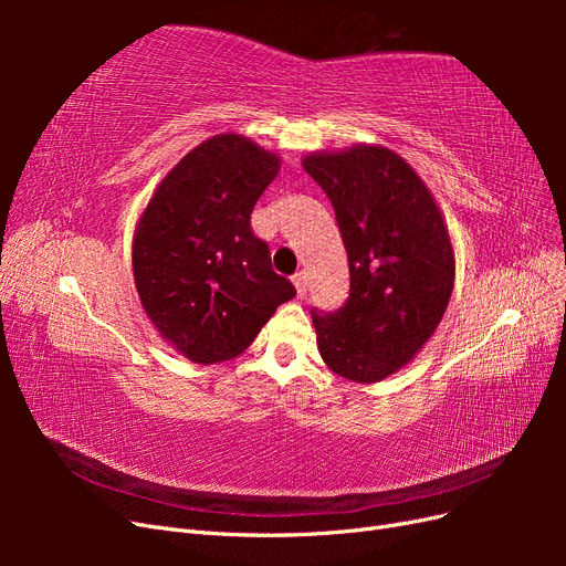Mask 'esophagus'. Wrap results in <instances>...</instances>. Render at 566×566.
I'll list each match as a JSON object with an SVG mask.
<instances>
[{"label":"esophagus","instance_id":"esophagus-1","mask_svg":"<svg viewBox=\"0 0 566 566\" xmlns=\"http://www.w3.org/2000/svg\"><path fill=\"white\" fill-rule=\"evenodd\" d=\"M293 283H295V287H297V295L304 297V295H306V273H304V271H297L295 276H293Z\"/></svg>","mask_w":566,"mask_h":566}]
</instances>
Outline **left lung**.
<instances>
[{
    "label": "left lung",
    "mask_w": 566,
    "mask_h": 566,
    "mask_svg": "<svg viewBox=\"0 0 566 566\" xmlns=\"http://www.w3.org/2000/svg\"><path fill=\"white\" fill-rule=\"evenodd\" d=\"M328 196L349 260V297L312 310L323 361L354 382H378L432 337L451 300L455 262L441 212L397 153L356 146L304 158Z\"/></svg>",
    "instance_id": "obj_1"
}]
</instances>
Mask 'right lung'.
Returning <instances> with one entry per match:
<instances>
[{"mask_svg": "<svg viewBox=\"0 0 566 566\" xmlns=\"http://www.w3.org/2000/svg\"><path fill=\"white\" fill-rule=\"evenodd\" d=\"M276 175L279 158L245 136H212L163 179L136 227L132 260L144 310L196 364L245 352L297 295L250 227Z\"/></svg>", "mask_w": 566, "mask_h": 566, "instance_id": "1", "label": "right lung"}]
</instances>
